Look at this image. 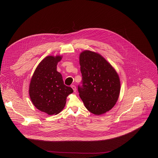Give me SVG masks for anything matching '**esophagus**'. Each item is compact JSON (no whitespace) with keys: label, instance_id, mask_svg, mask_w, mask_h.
<instances>
[{"label":"esophagus","instance_id":"obj_1","mask_svg":"<svg viewBox=\"0 0 158 158\" xmlns=\"http://www.w3.org/2000/svg\"><path fill=\"white\" fill-rule=\"evenodd\" d=\"M71 87H72V88L73 89V91L75 92L76 91V88L75 86L73 85H72V86H71Z\"/></svg>","mask_w":158,"mask_h":158}]
</instances>
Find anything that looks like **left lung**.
I'll return each mask as SVG.
<instances>
[{
  "label": "left lung",
  "mask_w": 158,
  "mask_h": 158,
  "mask_svg": "<svg viewBox=\"0 0 158 158\" xmlns=\"http://www.w3.org/2000/svg\"><path fill=\"white\" fill-rule=\"evenodd\" d=\"M79 63L82 85L78 92L85 107L95 115L110 111L120 95L118 73L101 55L89 50L80 54Z\"/></svg>",
  "instance_id": "1"
}]
</instances>
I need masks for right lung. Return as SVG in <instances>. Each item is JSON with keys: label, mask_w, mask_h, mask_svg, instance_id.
<instances>
[{"label": "right lung", "mask_w": 158, "mask_h": 158, "mask_svg": "<svg viewBox=\"0 0 158 158\" xmlns=\"http://www.w3.org/2000/svg\"><path fill=\"white\" fill-rule=\"evenodd\" d=\"M62 56H47L35 69L31 77L29 94L34 105L40 111L51 115L64 108L66 98L73 90L66 86L57 65Z\"/></svg>", "instance_id": "add662e5"}]
</instances>
